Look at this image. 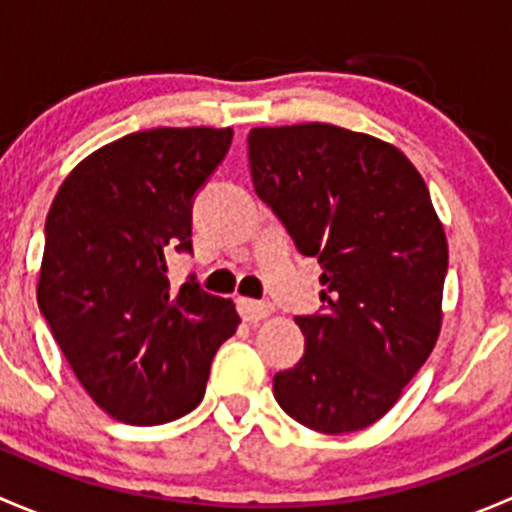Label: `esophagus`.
Segmentation results:
<instances>
[{
    "instance_id": "1",
    "label": "esophagus",
    "mask_w": 512,
    "mask_h": 512,
    "mask_svg": "<svg viewBox=\"0 0 512 512\" xmlns=\"http://www.w3.org/2000/svg\"><path fill=\"white\" fill-rule=\"evenodd\" d=\"M237 309H240L242 319L250 324L262 322V319H267L272 314V307L267 302H255V299H245V297L237 299Z\"/></svg>"
}]
</instances>
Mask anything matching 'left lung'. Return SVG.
<instances>
[{
	"mask_svg": "<svg viewBox=\"0 0 512 512\" xmlns=\"http://www.w3.org/2000/svg\"><path fill=\"white\" fill-rule=\"evenodd\" d=\"M255 193L322 265V314L275 399L319 433L379 421L441 334L448 242L421 173L391 143L332 123L252 128Z\"/></svg>",
	"mask_w": 512,
	"mask_h": 512,
	"instance_id": "obj_1",
	"label": "left lung"
}]
</instances>
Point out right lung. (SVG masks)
<instances>
[{"mask_svg": "<svg viewBox=\"0 0 512 512\" xmlns=\"http://www.w3.org/2000/svg\"><path fill=\"white\" fill-rule=\"evenodd\" d=\"M232 128H151L98 148L66 175L46 218L36 299L91 399L133 426H158L203 401L210 361L237 332L232 299L168 280L190 252L195 190Z\"/></svg>", "mask_w": 512, "mask_h": 512, "instance_id": "obj_1", "label": "right lung"}]
</instances>
